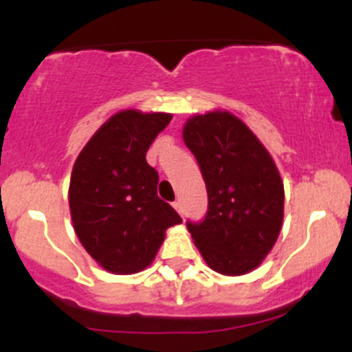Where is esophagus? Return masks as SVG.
<instances>
[{
	"label": "esophagus",
	"mask_w": 352,
	"mask_h": 352,
	"mask_svg": "<svg viewBox=\"0 0 352 352\" xmlns=\"http://www.w3.org/2000/svg\"><path fill=\"white\" fill-rule=\"evenodd\" d=\"M173 208H175L177 211H179L180 216H184V206H182V202L175 201V202H173Z\"/></svg>",
	"instance_id": "34e87169"
}]
</instances>
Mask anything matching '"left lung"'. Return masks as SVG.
<instances>
[{
  "mask_svg": "<svg viewBox=\"0 0 352 352\" xmlns=\"http://www.w3.org/2000/svg\"><path fill=\"white\" fill-rule=\"evenodd\" d=\"M208 190L202 221H187L212 271L240 276L261 265L278 240L285 211L281 175L261 141L230 112L196 116L184 126Z\"/></svg>",
  "mask_w": 352,
  "mask_h": 352,
  "instance_id": "1",
  "label": "left lung"
}]
</instances>
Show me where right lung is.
Listing matches in <instances>:
<instances>
[{
	"mask_svg": "<svg viewBox=\"0 0 352 352\" xmlns=\"http://www.w3.org/2000/svg\"><path fill=\"white\" fill-rule=\"evenodd\" d=\"M170 113L122 110L85 144L74 162L69 209L85 250L113 274H134L153 262L165 230L182 223L156 194L158 172L146 151Z\"/></svg>",
	"mask_w": 352,
	"mask_h": 352,
	"instance_id": "1",
	"label": "right lung"
}]
</instances>
